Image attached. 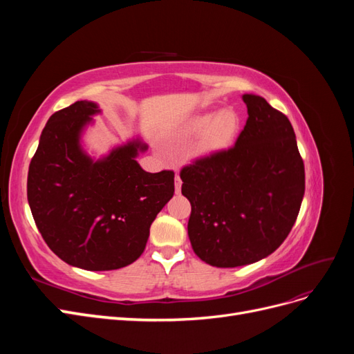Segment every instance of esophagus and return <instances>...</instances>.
Instances as JSON below:
<instances>
[{
    "label": "esophagus",
    "instance_id": "34e87169",
    "mask_svg": "<svg viewBox=\"0 0 354 354\" xmlns=\"http://www.w3.org/2000/svg\"><path fill=\"white\" fill-rule=\"evenodd\" d=\"M181 192V178L178 174H176V194H180Z\"/></svg>",
    "mask_w": 354,
    "mask_h": 354
}]
</instances>
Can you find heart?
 I'll use <instances>...</instances> for the list:
<instances>
[{
    "label": "heart",
    "mask_w": 354,
    "mask_h": 354,
    "mask_svg": "<svg viewBox=\"0 0 354 354\" xmlns=\"http://www.w3.org/2000/svg\"><path fill=\"white\" fill-rule=\"evenodd\" d=\"M239 127L241 120L238 113L230 109H224L190 118L183 131L189 136L202 134V151L216 152L227 149L234 142L239 133Z\"/></svg>",
    "instance_id": "b5f03b06"
}]
</instances>
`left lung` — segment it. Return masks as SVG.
Returning a JSON list of instances; mask_svg holds the SVG:
<instances>
[{
	"mask_svg": "<svg viewBox=\"0 0 354 354\" xmlns=\"http://www.w3.org/2000/svg\"><path fill=\"white\" fill-rule=\"evenodd\" d=\"M248 120L229 151L181 169L192 205L187 234L214 267L260 261L279 248L304 196V164L288 118L260 95L243 94Z\"/></svg>",
	"mask_w": 354,
	"mask_h": 354,
	"instance_id": "1",
	"label": "left lung"
}]
</instances>
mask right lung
I'll list each match as a JSON object with an SVG mask.
<instances>
[{
    "mask_svg": "<svg viewBox=\"0 0 354 354\" xmlns=\"http://www.w3.org/2000/svg\"><path fill=\"white\" fill-rule=\"evenodd\" d=\"M102 109L80 100L50 116L28 173V202L50 250L84 270H116L145 251L149 229L174 195V173H147L140 137L100 158L82 136Z\"/></svg>",
    "mask_w": 354,
    "mask_h": 354,
    "instance_id": "right-lung-1",
    "label": "right lung"
}]
</instances>
